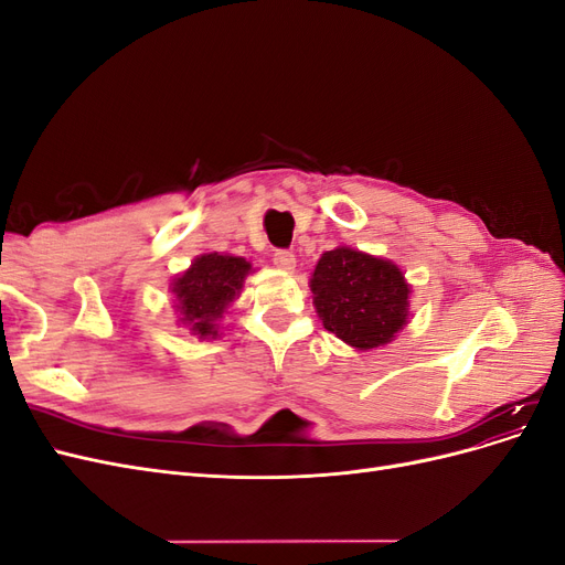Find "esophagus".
<instances>
[{
	"mask_svg": "<svg viewBox=\"0 0 565 565\" xmlns=\"http://www.w3.org/2000/svg\"><path fill=\"white\" fill-rule=\"evenodd\" d=\"M273 264H276L282 270H292L297 259H295V254L289 252V249H276V252H273Z\"/></svg>",
	"mask_w": 565,
	"mask_h": 565,
	"instance_id": "34e87169",
	"label": "esophagus"
}]
</instances>
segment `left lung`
<instances>
[{
    "instance_id": "obj_1",
    "label": "left lung",
    "mask_w": 565,
    "mask_h": 565,
    "mask_svg": "<svg viewBox=\"0 0 565 565\" xmlns=\"http://www.w3.org/2000/svg\"><path fill=\"white\" fill-rule=\"evenodd\" d=\"M311 292L324 330L361 351L388 344L407 322L409 287L401 268L351 247L320 256Z\"/></svg>"
}]
</instances>
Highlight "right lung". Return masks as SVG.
Returning a JSON list of instances; mask_svg holds the SVG:
<instances>
[{
    "label": "right lung",
    "instance_id": "right-lung-1",
    "mask_svg": "<svg viewBox=\"0 0 565 565\" xmlns=\"http://www.w3.org/2000/svg\"><path fill=\"white\" fill-rule=\"evenodd\" d=\"M249 262L241 256L226 254H202L193 262L183 276L172 285L181 311V320L191 324V330L200 337H216L214 320L221 318L226 306L243 289L245 276L249 273Z\"/></svg>",
    "mask_w": 565,
    "mask_h": 565
}]
</instances>
